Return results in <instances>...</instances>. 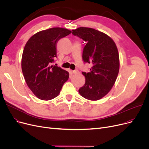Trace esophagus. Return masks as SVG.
<instances>
[{"instance_id": "1", "label": "esophagus", "mask_w": 149, "mask_h": 149, "mask_svg": "<svg viewBox=\"0 0 149 149\" xmlns=\"http://www.w3.org/2000/svg\"><path fill=\"white\" fill-rule=\"evenodd\" d=\"M72 73L74 74H78L79 72V71L77 70H73L72 71Z\"/></svg>"}]
</instances>
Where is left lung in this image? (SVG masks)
Returning <instances> with one entry per match:
<instances>
[{
    "instance_id": "1",
    "label": "left lung",
    "mask_w": 149,
    "mask_h": 149,
    "mask_svg": "<svg viewBox=\"0 0 149 149\" xmlns=\"http://www.w3.org/2000/svg\"><path fill=\"white\" fill-rule=\"evenodd\" d=\"M72 34L86 43L82 58L85 63L93 65L90 72H82L85 84L79 92L86 100H101L111 91L119 72L120 59L116 44L105 33L90 27H80L72 30Z\"/></svg>"
}]
</instances>
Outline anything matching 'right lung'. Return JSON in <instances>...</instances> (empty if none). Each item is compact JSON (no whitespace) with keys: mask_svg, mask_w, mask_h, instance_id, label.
Wrapping results in <instances>:
<instances>
[{"mask_svg":"<svg viewBox=\"0 0 149 149\" xmlns=\"http://www.w3.org/2000/svg\"><path fill=\"white\" fill-rule=\"evenodd\" d=\"M72 31L53 27L33 35L26 43L21 59V69L27 85L38 99L51 100L57 97L69 74L51 65L56 57L58 41Z\"/></svg>","mask_w":149,"mask_h":149,"instance_id":"add662e5","label":"right lung"}]
</instances>
